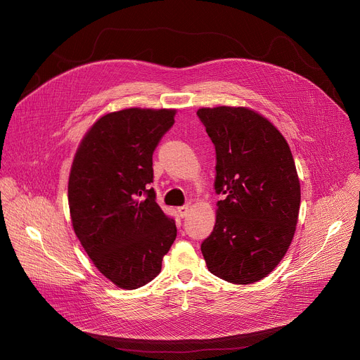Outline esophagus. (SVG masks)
<instances>
[{
  "label": "esophagus",
  "mask_w": 360,
  "mask_h": 360,
  "mask_svg": "<svg viewBox=\"0 0 360 360\" xmlns=\"http://www.w3.org/2000/svg\"><path fill=\"white\" fill-rule=\"evenodd\" d=\"M188 212H189V207H188V205H184V207H179V208H178V214H179L181 218H185V217L188 215Z\"/></svg>",
  "instance_id": "esophagus-1"
}]
</instances>
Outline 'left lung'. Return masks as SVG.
<instances>
[{"label":"left lung","instance_id":"obj_1","mask_svg":"<svg viewBox=\"0 0 360 360\" xmlns=\"http://www.w3.org/2000/svg\"><path fill=\"white\" fill-rule=\"evenodd\" d=\"M217 150L212 233L200 245L211 274L238 285L268 276L293 239L300 184L283 135L245 107L199 108Z\"/></svg>","mask_w":360,"mask_h":360}]
</instances>
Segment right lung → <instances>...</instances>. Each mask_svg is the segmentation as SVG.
Returning <instances> with one entry per match:
<instances>
[{
	"label": "right lung",
	"mask_w": 360,
	"mask_h": 360,
	"mask_svg": "<svg viewBox=\"0 0 360 360\" xmlns=\"http://www.w3.org/2000/svg\"><path fill=\"white\" fill-rule=\"evenodd\" d=\"M176 110L128 108L101 117L82 138L70 172L74 232L98 271L122 289L155 278L176 238L155 200L152 155Z\"/></svg>",
	"instance_id": "1"
}]
</instances>
